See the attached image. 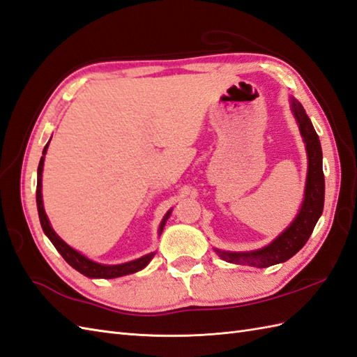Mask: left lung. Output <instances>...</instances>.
Wrapping results in <instances>:
<instances>
[{
  "instance_id": "left-lung-1",
  "label": "left lung",
  "mask_w": 357,
  "mask_h": 357,
  "mask_svg": "<svg viewBox=\"0 0 357 357\" xmlns=\"http://www.w3.org/2000/svg\"><path fill=\"white\" fill-rule=\"evenodd\" d=\"M291 105L309 156L307 182H305V195L301 210L291 223V227L283 231L266 248L251 252H229L216 250L222 260L236 264H250V266L255 268H268L272 264L283 263L294 257L305 245L322 214L326 182L324 172H322V149L319 138L301 103L292 98Z\"/></svg>"
}]
</instances>
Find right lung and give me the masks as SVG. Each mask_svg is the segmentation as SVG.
Here are the masks:
<instances>
[{"label":"right lung","instance_id":"right-lung-1","mask_svg":"<svg viewBox=\"0 0 357 357\" xmlns=\"http://www.w3.org/2000/svg\"><path fill=\"white\" fill-rule=\"evenodd\" d=\"M50 143V141H48ZM48 143L44 147V152L43 156H40V161L38 165V185H36V204H38V213H39V220H40V227H43L44 233L47 234V237L52 240V243L54 245V248L59 254L63 257L65 261L73 266L76 271H79L80 273H84V275L89 277V278H117L121 275H128V273H134L137 271H141L143 268H146L149 261L152 260V257L155 255V252L147 254L144 257H141L138 260L134 261H129V263H123V264H112V266H107V264H100V263H96V261H91L89 259H86L85 255H82L80 252H77L76 250H73L71 246L66 245L63 240L54 233V229L52 228L48 222L47 214L44 211V204H43V169H44V156L47 153V149H48ZM169 211L165 214V218L161 222V227H160V234L162 233V228L165 225V220L169 219L170 216Z\"/></svg>","mask_w":357,"mask_h":357}]
</instances>
